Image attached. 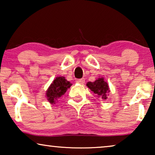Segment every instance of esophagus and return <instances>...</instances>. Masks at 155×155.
I'll list each match as a JSON object with an SVG mask.
<instances>
[{
  "label": "esophagus",
  "instance_id": "34e87169",
  "mask_svg": "<svg viewBox=\"0 0 155 155\" xmlns=\"http://www.w3.org/2000/svg\"><path fill=\"white\" fill-rule=\"evenodd\" d=\"M77 82L80 84H83L84 83V78H81V79L77 80Z\"/></svg>",
  "mask_w": 155,
  "mask_h": 155
}]
</instances>
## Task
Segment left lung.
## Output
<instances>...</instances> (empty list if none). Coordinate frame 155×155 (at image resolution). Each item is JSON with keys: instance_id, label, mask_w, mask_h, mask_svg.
<instances>
[{"instance_id": "1", "label": "left lung", "mask_w": 155, "mask_h": 155, "mask_svg": "<svg viewBox=\"0 0 155 155\" xmlns=\"http://www.w3.org/2000/svg\"><path fill=\"white\" fill-rule=\"evenodd\" d=\"M87 86L97 95V97L102 99H107L110 90L108 83L105 82L103 78H99L94 82H88L87 83Z\"/></svg>"}]
</instances>
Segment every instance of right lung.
<instances>
[{"instance_id": "add662e5", "label": "right lung", "mask_w": 155, "mask_h": 155, "mask_svg": "<svg viewBox=\"0 0 155 155\" xmlns=\"http://www.w3.org/2000/svg\"><path fill=\"white\" fill-rule=\"evenodd\" d=\"M71 85L72 84L65 80V77L56 78L46 91L47 100L51 104H54L56 101L66 92L68 89L71 87Z\"/></svg>"}]
</instances>
